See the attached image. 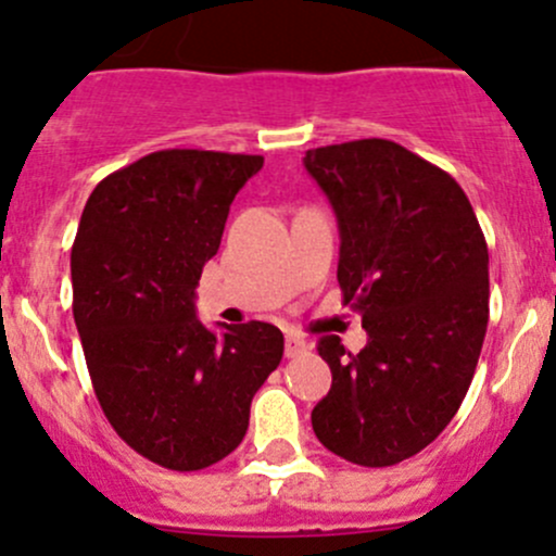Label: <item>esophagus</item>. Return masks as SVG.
Masks as SVG:
<instances>
[{"mask_svg": "<svg viewBox=\"0 0 556 556\" xmlns=\"http://www.w3.org/2000/svg\"><path fill=\"white\" fill-rule=\"evenodd\" d=\"M306 350H309V344H306L301 336H288V339H285V355H288V357L306 355Z\"/></svg>", "mask_w": 556, "mask_h": 556, "instance_id": "34e87169", "label": "esophagus"}]
</instances>
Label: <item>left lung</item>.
Returning a JSON list of instances; mask_svg holds the SVG:
<instances>
[{
  "mask_svg": "<svg viewBox=\"0 0 556 556\" xmlns=\"http://www.w3.org/2000/svg\"><path fill=\"white\" fill-rule=\"evenodd\" d=\"M339 220V285L363 314L357 355L323 336L333 384L314 406L325 450L366 468L439 439L473 379L490 319V252L454 177L390 139L306 150Z\"/></svg>",
  "mask_w": 556,
  "mask_h": 556,
  "instance_id": "left-lung-1",
  "label": "left lung"
}]
</instances>
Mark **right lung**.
Wrapping results in <instances>:
<instances>
[{"label":"right lung","instance_id":"right-lung-1","mask_svg":"<svg viewBox=\"0 0 556 556\" xmlns=\"http://www.w3.org/2000/svg\"><path fill=\"white\" fill-rule=\"evenodd\" d=\"M261 155L159 150L93 188L72 244V312L115 433L169 470H201L242 444L252 395L279 366L282 330L195 317L233 195Z\"/></svg>","mask_w":556,"mask_h":556}]
</instances>
